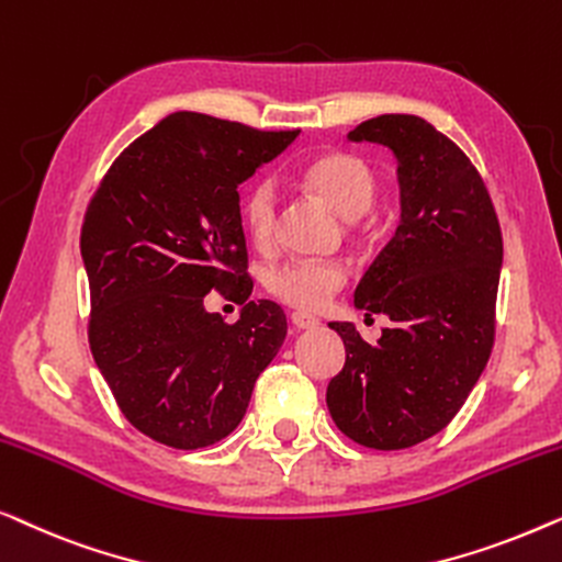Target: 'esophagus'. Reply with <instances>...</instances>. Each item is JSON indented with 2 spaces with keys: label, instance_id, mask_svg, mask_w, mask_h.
<instances>
[{
  "label": "esophagus",
  "instance_id": "obj_1",
  "mask_svg": "<svg viewBox=\"0 0 562 562\" xmlns=\"http://www.w3.org/2000/svg\"><path fill=\"white\" fill-rule=\"evenodd\" d=\"M290 321H292V326H295V328H303V330H307V328H318V326H321V321L315 318V315H311V313H303V311L292 313V315H290Z\"/></svg>",
  "mask_w": 562,
  "mask_h": 562
}]
</instances>
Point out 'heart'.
<instances>
[{"mask_svg":"<svg viewBox=\"0 0 562 562\" xmlns=\"http://www.w3.org/2000/svg\"><path fill=\"white\" fill-rule=\"evenodd\" d=\"M300 180L313 193L341 213L357 218L376 199L379 180L367 160L351 153H323L300 170ZM241 226L251 244L267 247L278 226V186L270 178H257L241 195ZM349 280V272L336 259H292L267 272V290L280 303L297 311H321Z\"/></svg>","mask_w":562,"mask_h":562,"instance_id":"1","label":"heart"}]
</instances>
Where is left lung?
<instances>
[{
  "label": "left lung",
  "instance_id": "left-lung-1",
  "mask_svg": "<svg viewBox=\"0 0 562 562\" xmlns=\"http://www.w3.org/2000/svg\"><path fill=\"white\" fill-rule=\"evenodd\" d=\"M349 139L397 155L402 224L353 295L390 326L367 344L351 323H330L346 363L326 402L353 442L400 450L453 420L492 357L502 226L476 165L420 116H374Z\"/></svg>",
  "mask_w": 562,
  "mask_h": 562
}]
</instances>
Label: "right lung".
I'll return each instance as SVG.
<instances>
[{
	"label": "right lung",
	"mask_w": 562,
	"mask_h": 562,
	"mask_svg": "<svg viewBox=\"0 0 562 562\" xmlns=\"http://www.w3.org/2000/svg\"><path fill=\"white\" fill-rule=\"evenodd\" d=\"M297 134L170 114L116 157L91 195L81 226L91 353L122 415L162 446L226 438L284 341L282 307L247 300L236 188ZM211 289L245 305L239 322L204 313Z\"/></svg>",
	"instance_id": "obj_1"
}]
</instances>
